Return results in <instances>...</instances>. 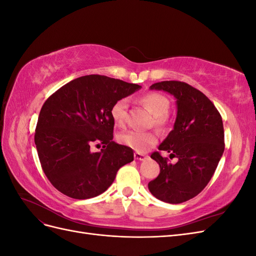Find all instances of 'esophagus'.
Instances as JSON below:
<instances>
[{"label":"esophagus","instance_id":"1","mask_svg":"<svg viewBox=\"0 0 256 256\" xmlns=\"http://www.w3.org/2000/svg\"><path fill=\"white\" fill-rule=\"evenodd\" d=\"M134 159L140 160V161H144L145 159H147V156L144 154H141V152H134Z\"/></svg>","mask_w":256,"mask_h":256}]
</instances>
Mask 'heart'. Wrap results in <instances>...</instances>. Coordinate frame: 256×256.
I'll use <instances>...</instances> for the list:
<instances>
[{
    "label": "heart",
    "mask_w": 256,
    "mask_h": 256,
    "mask_svg": "<svg viewBox=\"0 0 256 256\" xmlns=\"http://www.w3.org/2000/svg\"><path fill=\"white\" fill-rule=\"evenodd\" d=\"M140 102L154 116V124L157 126L162 127L166 125L168 122L166 113L170 108V102L166 96L159 92H147L141 97ZM126 111L127 102L125 99L116 102L111 109L112 120L115 125L120 128L125 127L126 125ZM118 141L120 144L130 147L136 152H144L157 144L158 134L154 131H148V132L128 131L118 136Z\"/></svg>",
    "instance_id": "b5f03b06"
}]
</instances>
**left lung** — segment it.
I'll return each instance as SVG.
<instances>
[{
	"label": "left lung",
	"mask_w": 256,
	"mask_h": 256,
	"mask_svg": "<svg viewBox=\"0 0 256 256\" xmlns=\"http://www.w3.org/2000/svg\"><path fill=\"white\" fill-rule=\"evenodd\" d=\"M150 90H164L176 99L174 128L158 150L176 157L170 164L159 152L150 158L157 161L160 173L148 182L152 194L162 202L180 204L196 196L216 171L224 152L222 118L202 92L180 81H162Z\"/></svg>",
	"instance_id": "left-lung-1"
}]
</instances>
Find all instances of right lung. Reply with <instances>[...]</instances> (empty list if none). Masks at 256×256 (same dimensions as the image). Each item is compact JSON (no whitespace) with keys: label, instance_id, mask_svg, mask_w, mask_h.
I'll return each instance as SVG.
<instances>
[{"label":"right lung","instance_id":"add662e5","mask_svg":"<svg viewBox=\"0 0 256 256\" xmlns=\"http://www.w3.org/2000/svg\"><path fill=\"white\" fill-rule=\"evenodd\" d=\"M141 86L106 76L76 78L44 104L35 144L44 173L63 194L85 200L102 194L116 173L134 160V150L113 141V104ZM92 144L103 150L92 153Z\"/></svg>","mask_w":256,"mask_h":256}]
</instances>
